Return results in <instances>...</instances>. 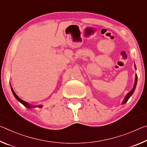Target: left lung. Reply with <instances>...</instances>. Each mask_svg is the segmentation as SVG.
Here are the masks:
<instances>
[{"label": "left lung", "instance_id": "left-lung-1", "mask_svg": "<svg viewBox=\"0 0 147 147\" xmlns=\"http://www.w3.org/2000/svg\"><path fill=\"white\" fill-rule=\"evenodd\" d=\"M135 68L136 69V65H135ZM137 82H138V76H137V74H136V79H135V83H134V87H133V89H131V90L129 92V93L126 94V96H125V98H124V100L123 101V103L122 104H125V103H126L127 102V101L128 100V99L130 98V96H131V94H132L133 93H134V91H135V89H136V85H137Z\"/></svg>", "mask_w": 147, "mask_h": 147}]
</instances>
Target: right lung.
<instances>
[{
    "instance_id": "obj_1",
    "label": "right lung",
    "mask_w": 147,
    "mask_h": 147,
    "mask_svg": "<svg viewBox=\"0 0 147 147\" xmlns=\"http://www.w3.org/2000/svg\"><path fill=\"white\" fill-rule=\"evenodd\" d=\"M11 91H12V93H13L14 96H15V97H16V98L17 99V100H18L19 102H21L22 104H23V105L25 106V107H26V108H42V107H43V106H42V105L33 106V105H32V104H29L28 102H26L23 100H22V99L20 98L19 96L17 95V94L16 93H15V91H13V88H12L11 86Z\"/></svg>"
}]
</instances>
